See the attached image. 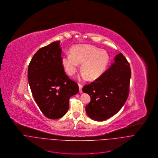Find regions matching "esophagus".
Wrapping results in <instances>:
<instances>
[{"label":"esophagus","mask_w":158,"mask_h":158,"mask_svg":"<svg viewBox=\"0 0 158 158\" xmlns=\"http://www.w3.org/2000/svg\"><path fill=\"white\" fill-rule=\"evenodd\" d=\"M78 87H79V92H80V93H82V87H83L82 85L78 84Z\"/></svg>","instance_id":"esophagus-1"}]
</instances>
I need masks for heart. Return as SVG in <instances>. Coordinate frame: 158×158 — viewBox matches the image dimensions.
Returning a JSON list of instances; mask_svg holds the SVG:
<instances>
[{
    "label": "heart",
    "instance_id": "b5f03b06",
    "mask_svg": "<svg viewBox=\"0 0 158 158\" xmlns=\"http://www.w3.org/2000/svg\"><path fill=\"white\" fill-rule=\"evenodd\" d=\"M109 62V55L103 50L90 45H80L73 47L70 54L61 57V63L66 73L74 75L81 64V70L89 81L100 77L105 71Z\"/></svg>",
    "mask_w": 158,
    "mask_h": 158
}]
</instances>
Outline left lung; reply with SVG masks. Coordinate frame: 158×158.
<instances>
[{"label": "left lung", "instance_id": "8db88e82", "mask_svg": "<svg viewBox=\"0 0 158 158\" xmlns=\"http://www.w3.org/2000/svg\"><path fill=\"white\" fill-rule=\"evenodd\" d=\"M130 78L129 63L119 53L109 69L83 88V91L91 98L85 108L87 115L94 121H103L116 114L128 97Z\"/></svg>", "mask_w": 158, "mask_h": 158}]
</instances>
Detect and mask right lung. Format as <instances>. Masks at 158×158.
I'll use <instances>...</instances> for the list:
<instances>
[{
  "instance_id": "obj_1",
  "label": "right lung",
  "mask_w": 158,
  "mask_h": 158,
  "mask_svg": "<svg viewBox=\"0 0 158 158\" xmlns=\"http://www.w3.org/2000/svg\"><path fill=\"white\" fill-rule=\"evenodd\" d=\"M60 41L40 48L31 58L28 81L34 98L49 119L64 116L69 108V99L78 93V85L66 75L63 67Z\"/></svg>"
}]
</instances>
